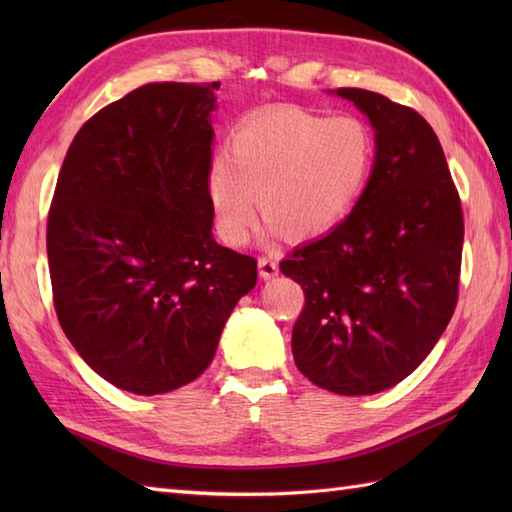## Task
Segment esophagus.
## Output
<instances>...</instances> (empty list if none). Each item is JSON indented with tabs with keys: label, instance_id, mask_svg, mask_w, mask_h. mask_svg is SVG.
I'll list each match as a JSON object with an SVG mask.
<instances>
[{
	"label": "esophagus",
	"instance_id": "esophagus-1",
	"mask_svg": "<svg viewBox=\"0 0 512 512\" xmlns=\"http://www.w3.org/2000/svg\"><path fill=\"white\" fill-rule=\"evenodd\" d=\"M277 273H279V264L273 255L259 257V275L264 279H273Z\"/></svg>",
	"mask_w": 512,
	"mask_h": 512
}]
</instances>
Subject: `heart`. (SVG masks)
<instances>
[{
    "label": "heart",
    "mask_w": 512,
    "mask_h": 512,
    "mask_svg": "<svg viewBox=\"0 0 512 512\" xmlns=\"http://www.w3.org/2000/svg\"><path fill=\"white\" fill-rule=\"evenodd\" d=\"M372 129L352 114L279 107L239 125L228 158H215L209 195L220 235L244 246L259 226L257 203L281 235L330 231L354 209L374 167Z\"/></svg>",
    "instance_id": "1"
}]
</instances>
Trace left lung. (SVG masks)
Returning a JSON list of instances; mask_svg holds the SVG:
<instances>
[{"instance_id": "obj_1", "label": "left lung", "mask_w": 512, "mask_h": 512, "mask_svg": "<svg viewBox=\"0 0 512 512\" xmlns=\"http://www.w3.org/2000/svg\"><path fill=\"white\" fill-rule=\"evenodd\" d=\"M336 94L376 129L372 178L332 233L279 268L306 295L292 328L299 372L334 394L365 396L407 378L449 325L464 215L440 140L416 110L361 88Z\"/></svg>"}]
</instances>
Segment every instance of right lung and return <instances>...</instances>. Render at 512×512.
<instances>
[{
	"label": "right lung",
	"instance_id": "right-lung-1",
	"mask_svg": "<svg viewBox=\"0 0 512 512\" xmlns=\"http://www.w3.org/2000/svg\"><path fill=\"white\" fill-rule=\"evenodd\" d=\"M213 83H147L96 112L48 211L52 301L107 383L154 396L211 365L257 259L213 239Z\"/></svg>",
	"mask_w": 512,
	"mask_h": 512
}]
</instances>
